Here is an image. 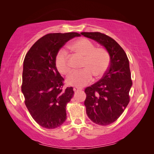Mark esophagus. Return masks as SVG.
Listing matches in <instances>:
<instances>
[{"instance_id":"obj_1","label":"esophagus","mask_w":154,"mask_h":154,"mask_svg":"<svg viewBox=\"0 0 154 154\" xmlns=\"http://www.w3.org/2000/svg\"><path fill=\"white\" fill-rule=\"evenodd\" d=\"M73 90H74V92H78V91H82V88H78V87H75L73 88Z\"/></svg>"}]
</instances>
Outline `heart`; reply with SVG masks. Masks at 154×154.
Wrapping results in <instances>:
<instances>
[{
    "label": "heart",
    "mask_w": 154,
    "mask_h": 154,
    "mask_svg": "<svg viewBox=\"0 0 154 154\" xmlns=\"http://www.w3.org/2000/svg\"><path fill=\"white\" fill-rule=\"evenodd\" d=\"M71 48L76 53L85 57L82 66L84 69L72 72L66 79L68 85L78 88L84 87L92 82L93 75L96 77L105 75L111 60L110 55L106 49L96 48L92 41L85 38L75 41ZM55 63L61 74L68 75L71 71L69 56L64 49H61L57 54Z\"/></svg>",
    "instance_id": "obj_1"
}]
</instances>
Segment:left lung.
<instances>
[{
  "instance_id": "1",
  "label": "left lung",
  "mask_w": 154,
  "mask_h": 154,
  "mask_svg": "<svg viewBox=\"0 0 154 154\" xmlns=\"http://www.w3.org/2000/svg\"><path fill=\"white\" fill-rule=\"evenodd\" d=\"M81 34L103 45L110 55V65L102 79L85 89L88 118L96 124L106 126L119 118L130 102L132 82L128 58L110 36L98 32Z\"/></svg>"
}]
</instances>
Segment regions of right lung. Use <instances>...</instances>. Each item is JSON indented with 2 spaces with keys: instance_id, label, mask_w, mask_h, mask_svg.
<instances>
[{
  "instance_id": "1",
  "label": "right lung",
  "mask_w": 154,
  "mask_h": 154,
  "mask_svg": "<svg viewBox=\"0 0 154 154\" xmlns=\"http://www.w3.org/2000/svg\"><path fill=\"white\" fill-rule=\"evenodd\" d=\"M79 36L77 32L48 34L25 56L22 84L24 103L36 123L45 128H56L66 119V107L74 91L72 87L63 88L64 79L55 60L62 47Z\"/></svg>"
}]
</instances>
